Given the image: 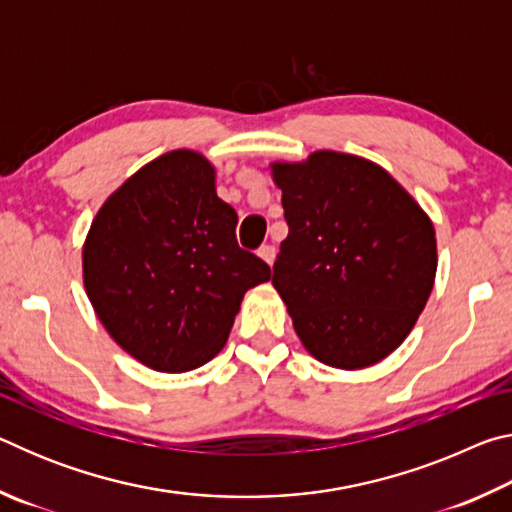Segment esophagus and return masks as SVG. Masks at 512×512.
Wrapping results in <instances>:
<instances>
[{
	"label": "esophagus",
	"instance_id": "1",
	"mask_svg": "<svg viewBox=\"0 0 512 512\" xmlns=\"http://www.w3.org/2000/svg\"><path fill=\"white\" fill-rule=\"evenodd\" d=\"M257 255L262 257L268 266H273V262H275V248L273 246H262L257 250Z\"/></svg>",
	"mask_w": 512,
	"mask_h": 512
}]
</instances>
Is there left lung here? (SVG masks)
<instances>
[{
    "label": "left lung",
    "mask_w": 512,
    "mask_h": 512,
    "mask_svg": "<svg viewBox=\"0 0 512 512\" xmlns=\"http://www.w3.org/2000/svg\"><path fill=\"white\" fill-rule=\"evenodd\" d=\"M289 235L273 287L320 363L375 366L409 336L438 268L436 230L384 167L339 151L271 162Z\"/></svg>",
    "instance_id": "8db88e82"
}]
</instances>
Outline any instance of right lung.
<instances>
[{
    "instance_id": "obj_1",
    "label": "right lung",
    "mask_w": 512,
    "mask_h": 512,
    "mask_svg": "<svg viewBox=\"0 0 512 512\" xmlns=\"http://www.w3.org/2000/svg\"><path fill=\"white\" fill-rule=\"evenodd\" d=\"M235 228L198 151L164 153L117 187L83 244V287L112 341L158 372L214 359L244 293L271 280Z\"/></svg>"
}]
</instances>
